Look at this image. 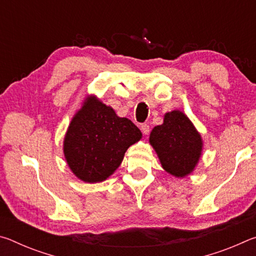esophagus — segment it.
I'll use <instances>...</instances> for the list:
<instances>
[{
	"mask_svg": "<svg viewBox=\"0 0 256 256\" xmlns=\"http://www.w3.org/2000/svg\"><path fill=\"white\" fill-rule=\"evenodd\" d=\"M140 128H141V131H142V133L144 134V136H146V134H149V132H150V128H149L148 124H142L141 126H140Z\"/></svg>",
	"mask_w": 256,
	"mask_h": 256,
	"instance_id": "obj_1",
	"label": "esophagus"
}]
</instances>
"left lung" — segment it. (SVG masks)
<instances>
[{"label":"left lung","mask_w":256,"mask_h":256,"mask_svg":"<svg viewBox=\"0 0 256 256\" xmlns=\"http://www.w3.org/2000/svg\"><path fill=\"white\" fill-rule=\"evenodd\" d=\"M164 170L185 177L194 170L202 154V138L180 110L166 112L164 123L152 128L149 138Z\"/></svg>","instance_id":"8db88e82"}]
</instances>
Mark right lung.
Masks as SVG:
<instances>
[{"label": "right lung", "instance_id": "add662e5", "mask_svg": "<svg viewBox=\"0 0 256 256\" xmlns=\"http://www.w3.org/2000/svg\"><path fill=\"white\" fill-rule=\"evenodd\" d=\"M141 138L128 118H118L112 107L89 96L68 125L64 157L78 178L99 183L118 170L128 146Z\"/></svg>", "mask_w": 256, "mask_h": 256}]
</instances>
